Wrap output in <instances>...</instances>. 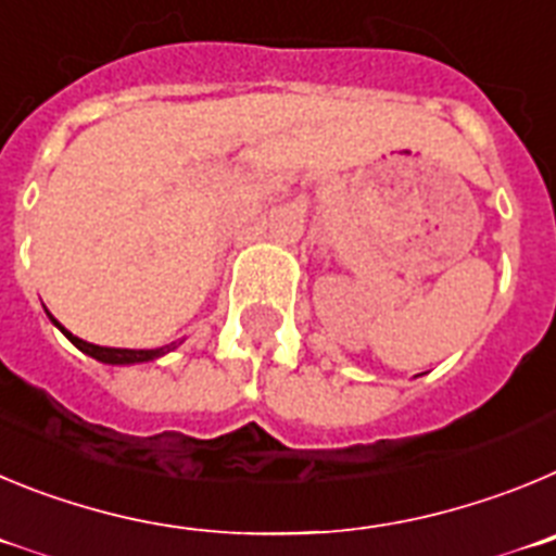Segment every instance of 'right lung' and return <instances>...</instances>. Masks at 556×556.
<instances>
[{
  "instance_id": "1",
  "label": "right lung",
  "mask_w": 556,
  "mask_h": 556,
  "mask_svg": "<svg viewBox=\"0 0 556 556\" xmlns=\"http://www.w3.org/2000/svg\"><path fill=\"white\" fill-rule=\"evenodd\" d=\"M49 321H52L54 327L60 329V332L66 334V338L72 340V343L79 349V352L88 354V357H93V359H99V363H104V365H138V363H149V359H157V357H163V354L174 352V349H177L179 343H182V340H174V343H168V346H160V349H110V346H97V343H88V340H83V338H77V334H72L66 327H63V324L58 321V318H54V315H49Z\"/></svg>"
}]
</instances>
